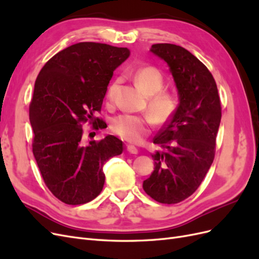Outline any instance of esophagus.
<instances>
[{
    "instance_id": "obj_1",
    "label": "esophagus",
    "mask_w": 259,
    "mask_h": 259,
    "mask_svg": "<svg viewBox=\"0 0 259 259\" xmlns=\"http://www.w3.org/2000/svg\"><path fill=\"white\" fill-rule=\"evenodd\" d=\"M126 150H127L130 153H132V154H137V153H138V149H137L135 146H133V145H128V146L126 147Z\"/></svg>"
}]
</instances>
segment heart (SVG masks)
<instances>
[{
  "label": "heart",
  "instance_id": "heart-1",
  "mask_svg": "<svg viewBox=\"0 0 259 259\" xmlns=\"http://www.w3.org/2000/svg\"><path fill=\"white\" fill-rule=\"evenodd\" d=\"M137 88L146 96L150 97L148 103V113L154 124L166 123L176 110V99L168 93H161L164 85V77L154 67H144L138 69L134 74ZM116 82L111 83L107 90V99L112 101ZM151 120L148 116H135L122 114L115 116L111 121L110 128L113 134L130 143H138L148 135Z\"/></svg>",
  "mask_w": 259,
  "mask_h": 259
}]
</instances>
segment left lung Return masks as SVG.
I'll return each mask as SVG.
<instances>
[{"label": "left lung", "mask_w": 259, "mask_h": 259, "mask_svg": "<svg viewBox=\"0 0 259 259\" xmlns=\"http://www.w3.org/2000/svg\"><path fill=\"white\" fill-rule=\"evenodd\" d=\"M150 52L167 64L179 104L153 139L162 151L152 154L154 170L143 188L153 200L175 204L198 189L213 163L221 99L213 75L189 51L161 43L153 44Z\"/></svg>", "instance_id": "1"}]
</instances>
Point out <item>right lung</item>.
<instances>
[{"label": "right lung", "mask_w": 259, "mask_h": 259, "mask_svg": "<svg viewBox=\"0 0 259 259\" xmlns=\"http://www.w3.org/2000/svg\"><path fill=\"white\" fill-rule=\"evenodd\" d=\"M130 54L126 48L76 43L53 56L36 77L29 107L32 151L45 185L66 204H84L99 195L104 164L123 151L122 140L113 135L88 143L82 124L103 128L95 114L113 71Z\"/></svg>", "instance_id": "right-lung-1"}]
</instances>
